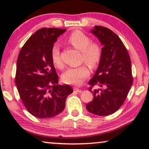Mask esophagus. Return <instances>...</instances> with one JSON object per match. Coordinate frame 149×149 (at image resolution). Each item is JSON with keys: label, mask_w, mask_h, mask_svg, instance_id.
Segmentation results:
<instances>
[{"label": "esophagus", "mask_w": 149, "mask_h": 149, "mask_svg": "<svg viewBox=\"0 0 149 149\" xmlns=\"http://www.w3.org/2000/svg\"><path fill=\"white\" fill-rule=\"evenodd\" d=\"M74 90L76 91L77 92H78V93H81V89L78 88V87H74Z\"/></svg>", "instance_id": "1"}]
</instances>
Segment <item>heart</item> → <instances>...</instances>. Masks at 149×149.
<instances>
[{"label": "heart", "instance_id": "1", "mask_svg": "<svg viewBox=\"0 0 149 149\" xmlns=\"http://www.w3.org/2000/svg\"><path fill=\"white\" fill-rule=\"evenodd\" d=\"M68 43L81 52V61L85 62L92 68H95L100 62L102 50L97 42H92L91 38L81 30H74L66 38ZM51 59L56 68L62 69L64 63L60 56V46L53 45L51 49ZM90 71L86 64L67 69L62 75L63 82L70 85H79L89 76Z\"/></svg>", "mask_w": 149, "mask_h": 149}]
</instances>
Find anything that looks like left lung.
<instances>
[{"mask_svg":"<svg viewBox=\"0 0 149 149\" xmlns=\"http://www.w3.org/2000/svg\"><path fill=\"white\" fill-rule=\"evenodd\" d=\"M103 45L98 68L89 81V90L97 85L100 90L91 91L93 98L86 104L89 113L107 116L123 105L133 83L131 60L120 38L108 28L95 26L91 31Z\"/></svg>","mask_w":149,"mask_h":149,"instance_id":"1","label":"left lung"}]
</instances>
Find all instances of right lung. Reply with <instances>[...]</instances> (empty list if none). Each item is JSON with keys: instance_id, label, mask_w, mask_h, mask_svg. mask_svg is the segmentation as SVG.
Listing matches in <instances>:
<instances>
[{"instance_id": "right-lung-1", "label": "right lung", "mask_w": 149, "mask_h": 149, "mask_svg": "<svg viewBox=\"0 0 149 149\" xmlns=\"http://www.w3.org/2000/svg\"><path fill=\"white\" fill-rule=\"evenodd\" d=\"M66 29L42 28L27 40L18 55L15 83L20 99L29 113L39 119L58 115L73 89L58 85L51 49Z\"/></svg>"}]
</instances>
